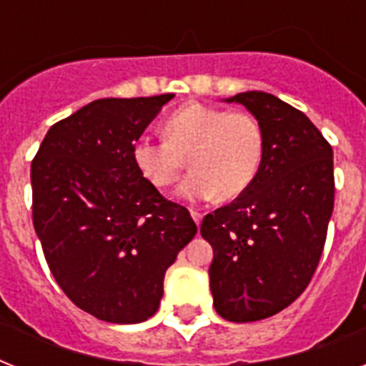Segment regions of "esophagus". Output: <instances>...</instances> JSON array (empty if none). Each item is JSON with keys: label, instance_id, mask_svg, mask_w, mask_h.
I'll return each mask as SVG.
<instances>
[{"label": "esophagus", "instance_id": "obj_1", "mask_svg": "<svg viewBox=\"0 0 366 366\" xmlns=\"http://www.w3.org/2000/svg\"><path fill=\"white\" fill-rule=\"evenodd\" d=\"M192 217H194V220H195V224H197V226H199L201 224V220H203V214H201L199 211H195V209H192Z\"/></svg>", "mask_w": 366, "mask_h": 366}]
</instances>
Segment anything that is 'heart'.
Returning <instances> with one entry per match:
<instances>
[{"label":"heart","mask_w":366,"mask_h":366,"mask_svg":"<svg viewBox=\"0 0 366 366\" xmlns=\"http://www.w3.org/2000/svg\"><path fill=\"white\" fill-rule=\"evenodd\" d=\"M192 167L180 186L189 201L235 199L254 182L264 157V131L247 112L212 106H182L165 122V138L142 134L132 144V161L155 188H169Z\"/></svg>","instance_id":"1"}]
</instances>
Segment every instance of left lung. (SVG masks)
Wrapping results in <instances>:
<instances>
[{
	"instance_id": "obj_1",
	"label": "left lung",
	"mask_w": 366,
	"mask_h": 366,
	"mask_svg": "<svg viewBox=\"0 0 366 366\" xmlns=\"http://www.w3.org/2000/svg\"><path fill=\"white\" fill-rule=\"evenodd\" d=\"M260 122L264 157L254 182L207 214L203 239L218 315L234 323L272 317L312 281L335 209L332 148L300 110L269 93L228 99Z\"/></svg>"
}]
</instances>
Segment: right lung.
I'll return each instance as SVG.
<instances>
[{
  "instance_id": "1",
  "label": "right lung",
  "mask_w": 366,
  "mask_h": 366,
  "mask_svg": "<svg viewBox=\"0 0 366 366\" xmlns=\"http://www.w3.org/2000/svg\"><path fill=\"white\" fill-rule=\"evenodd\" d=\"M174 94L100 99L54 123L31 161V218L54 281L83 312L142 323L194 239L186 207L140 174L132 144Z\"/></svg>"
}]
</instances>
